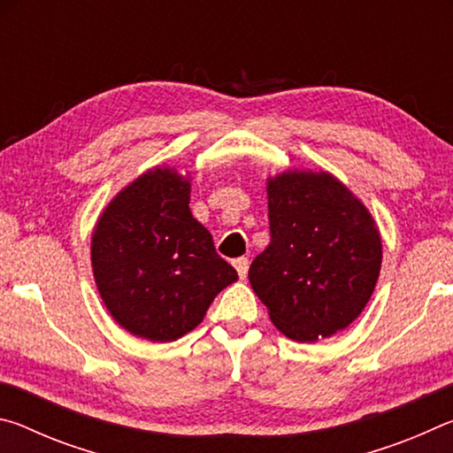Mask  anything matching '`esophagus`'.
I'll return each mask as SVG.
<instances>
[{"mask_svg":"<svg viewBox=\"0 0 453 453\" xmlns=\"http://www.w3.org/2000/svg\"><path fill=\"white\" fill-rule=\"evenodd\" d=\"M234 267L237 270V275L243 280L245 275H248V270H250V259L248 257H237L234 259Z\"/></svg>","mask_w":453,"mask_h":453,"instance_id":"1","label":"esophagus"}]
</instances>
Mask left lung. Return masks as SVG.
Wrapping results in <instances>:
<instances>
[{
    "mask_svg": "<svg viewBox=\"0 0 453 453\" xmlns=\"http://www.w3.org/2000/svg\"><path fill=\"white\" fill-rule=\"evenodd\" d=\"M270 245L250 265V283L273 326L311 343L346 329L373 294L381 235L365 205L327 172L267 178Z\"/></svg>",
    "mask_w": 453,
    "mask_h": 453,
    "instance_id": "obj_1",
    "label": "left lung"
}]
</instances>
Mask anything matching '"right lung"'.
<instances>
[{
    "label": "right lung",
    "instance_id": "right-lung-1",
    "mask_svg": "<svg viewBox=\"0 0 453 453\" xmlns=\"http://www.w3.org/2000/svg\"><path fill=\"white\" fill-rule=\"evenodd\" d=\"M189 191V173L153 167L107 203L91 235L99 296L111 318L143 340L186 335L237 280L191 216Z\"/></svg>",
    "mask_w": 453,
    "mask_h": 453
}]
</instances>
